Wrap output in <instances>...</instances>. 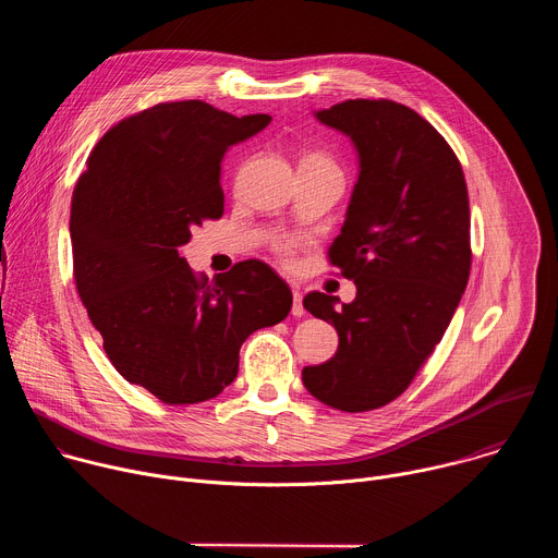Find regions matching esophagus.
I'll return each mask as SVG.
<instances>
[{
    "instance_id": "esophagus-1",
    "label": "esophagus",
    "mask_w": 558,
    "mask_h": 558,
    "mask_svg": "<svg viewBox=\"0 0 558 558\" xmlns=\"http://www.w3.org/2000/svg\"><path fill=\"white\" fill-rule=\"evenodd\" d=\"M291 313L295 317H302L306 311H304V304H302V291L293 289V306H291Z\"/></svg>"
}]
</instances>
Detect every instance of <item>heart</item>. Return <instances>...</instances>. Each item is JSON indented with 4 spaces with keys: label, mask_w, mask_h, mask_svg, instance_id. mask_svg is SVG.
I'll use <instances>...</instances> for the list:
<instances>
[{
    "label": "heart",
    "mask_w": 558,
    "mask_h": 558,
    "mask_svg": "<svg viewBox=\"0 0 558 558\" xmlns=\"http://www.w3.org/2000/svg\"><path fill=\"white\" fill-rule=\"evenodd\" d=\"M302 166H315V168H331V170H338V166L333 163V158H329V156L323 154V151H306V154L302 156V161H300V168H302ZM274 250H276V254L280 256L282 263H287V265L293 263L295 243L289 241V238H280V241H276Z\"/></svg>",
    "instance_id": "heart-1"
}]
</instances>
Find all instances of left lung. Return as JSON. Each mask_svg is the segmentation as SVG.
Segmentation results:
<instances>
[{
  "label": "left lung",
  "mask_w": 558,
  "mask_h": 558,
  "mask_svg": "<svg viewBox=\"0 0 558 558\" xmlns=\"http://www.w3.org/2000/svg\"><path fill=\"white\" fill-rule=\"evenodd\" d=\"M315 117L360 154L347 220L327 252L357 295L342 308L320 291L304 298L340 344L302 381L323 404L364 413L411 386L452 320L472 265L468 187L448 141L402 104L349 99Z\"/></svg>",
  "instance_id": "left-lung-1"
}]
</instances>
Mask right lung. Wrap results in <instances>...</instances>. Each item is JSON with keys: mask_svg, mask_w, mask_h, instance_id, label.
Returning a JSON list of instances; mask_svg holds the SVG:
<instances>
[{"mask_svg": "<svg viewBox=\"0 0 558 558\" xmlns=\"http://www.w3.org/2000/svg\"><path fill=\"white\" fill-rule=\"evenodd\" d=\"M269 121L198 99L156 104L112 125L74 185L78 298L112 366L163 404L222 392L243 342L291 311V289L263 260L235 263L209 282L181 256L194 227L222 216V154Z\"/></svg>", "mask_w": 558, "mask_h": 558, "instance_id": "1", "label": "right lung"}]
</instances>
